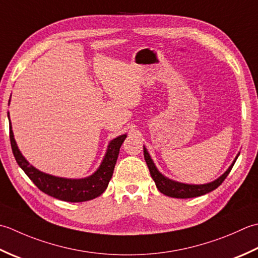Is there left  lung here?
<instances>
[{"label": "left lung", "instance_id": "8db88e82", "mask_svg": "<svg viewBox=\"0 0 258 258\" xmlns=\"http://www.w3.org/2000/svg\"><path fill=\"white\" fill-rule=\"evenodd\" d=\"M144 156H145V160L147 162V166L149 168L151 178L154 179L156 186L160 192L172 198H194V197L203 196L205 194L213 191L218 186L222 185V182L225 180V178L228 176V173L230 172V170H232L236 160H237L239 152L237 154V156L235 157L232 165L228 167V169L226 170L222 176H219L217 179H215L210 182L203 183V185H194V183H185V182L176 181L166 177L165 175H162V173L158 170V168L156 167L154 160L151 159L149 152L145 146H144Z\"/></svg>", "mask_w": 258, "mask_h": 258}]
</instances>
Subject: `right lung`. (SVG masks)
<instances>
[{"label":"right lung","mask_w":258,"mask_h":258,"mask_svg":"<svg viewBox=\"0 0 258 258\" xmlns=\"http://www.w3.org/2000/svg\"><path fill=\"white\" fill-rule=\"evenodd\" d=\"M10 101H11V98L9 100V104ZM8 118L10 124V140H11V147L15 160L26 173V176L34 182V185L41 191L63 202L81 203L97 198L106 190L112 177L120 147H121L124 139L127 138V134L118 136L117 138L110 141L101 164L92 175L85 178H64L50 175V173L36 169L24 158L17 145V141L14 139L9 112Z\"/></svg>","instance_id":"add662e5"}]
</instances>
